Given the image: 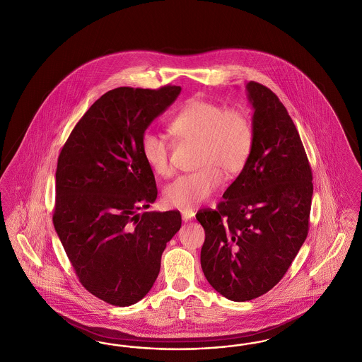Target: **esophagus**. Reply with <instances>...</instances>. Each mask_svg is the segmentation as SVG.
Returning <instances> with one entry per match:
<instances>
[{"label":"esophagus","mask_w":362,"mask_h":362,"mask_svg":"<svg viewBox=\"0 0 362 362\" xmlns=\"http://www.w3.org/2000/svg\"><path fill=\"white\" fill-rule=\"evenodd\" d=\"M194 217H195V211H192V210H183L182 211V218H183L185 222L191 221Z\"/></svg>","instance_id":"1"}]
</instances>
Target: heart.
<instances>
[{"label":"heart","instance_id":"b5f03b06","mask_svg":"<svg viewBox=\"0 0 362 362\" xmlns=\"http://www.w3.org/2000/svg\"><path fill=\"white\" fill-rule=\"evenodd\" d=\"M168 129L179 141L198 143L195 165L199 170L177 176L164 188V202L180 210H192L206 202L219 187L221 174L225 177L240 174L253 149L255 133L245 112L204 98L186 102L170 119ZM140 149L153 174H171V148L165 137L146 130Z\"/></svg>","mask_w":362,"mask_h":362}]
</instances>
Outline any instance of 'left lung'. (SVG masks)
<instances>
[{"label":"left lung","instance_id":"obj_1","mask_svg":"<svg viewBox=\"0 0 362 362\" xmlns=\"http://www.w3.org/2000/svg\"><path fill=\"white\" fill-rule=\"evenodd\" d=\"M253 149L216 210L197 219L204 229L202 271L222 296L245 302L274 288L308 233L313 173L287 109L268 87L250 81Z\"/></svg>","mask_w":362,"mask_h":362}]
</instances>
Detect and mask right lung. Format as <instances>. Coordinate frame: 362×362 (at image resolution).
Wrapping results in <instances>:
<instances>
[{
  "mask_svg": "<svg viewBox=\"0 0 362 362\" xmlns=\"http://www.w3.org/2000/svg\"><path fill=\"white\" fill-rule=\"evenodd\" d=\"M180 86L117 87L94 102L59 155L54 226L82 286L106 303H137L152 288L180 213L156 201L140 140Z\"/></svg>",
  "mask_w": 362,
  "mask_h": 362,
  "instance_id": "add662e5",
  "label": "right lung"
}]
</instances>
